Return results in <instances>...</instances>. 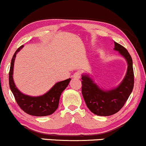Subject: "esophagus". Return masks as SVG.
Listing matches in <instances>:
<instances>
[{
	"label": "esophagus",
	"mask_w": 146,
	"mask_h": 146,
	"mask_svg": "<svg viewBox=\"0 0 146 146\" xmlns=\"http://www.w3.org/2000/svg\"><path fill=\"white\" fill-rule=\"evenodd\" d=\"M74 78H81V73L80 72H76L74 74Z\"/></svg>",
	"instance_id": "34e87169"
}]
</instances>
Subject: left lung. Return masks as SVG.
<instances>
[{"instance_id": "left-lung-1", "label": "left lung", "mask_w": 146, "mask_h": 146, "mask_svg": "<svg viewBox=\"0 0 146 146\" xmlns=\"http://www.w3.org/2000/svg\"><path fill=\"white\" fill-rule=\"evenodd\" d=\"M114 50L125 58L127 63V72L121 83L110 90L100 88L88 74L82 75V94L87 107L99 116H110L119 112L125 104L134 88V71L132 57L127 50L114 42Z\"/></svg>"}]
</instances>
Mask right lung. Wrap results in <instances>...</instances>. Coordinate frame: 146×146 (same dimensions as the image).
<instances>
[{
  "label": "right lung",
  "mask_w": 146,
  "mask_h": 146,
  "mask_svg": "<svg viewBox=\"0 0 146 146\" xmlns=\"http://www.w3.org/2000/svg\"><path fill=\"white\" fill-rule=\"evenodd\" d=\"M23 47L18 48L11 58L10 70L9 72V88L15 98L16 103L25 112L36 117H44L53 114L58 107L61 93L68 86L71 78L58 82L45 94L39 96H31L21 92L16 87L13 79L14 60L16 54Z\"/></svg>",
  "instance_id": "obj_1"
}]
</instances>
